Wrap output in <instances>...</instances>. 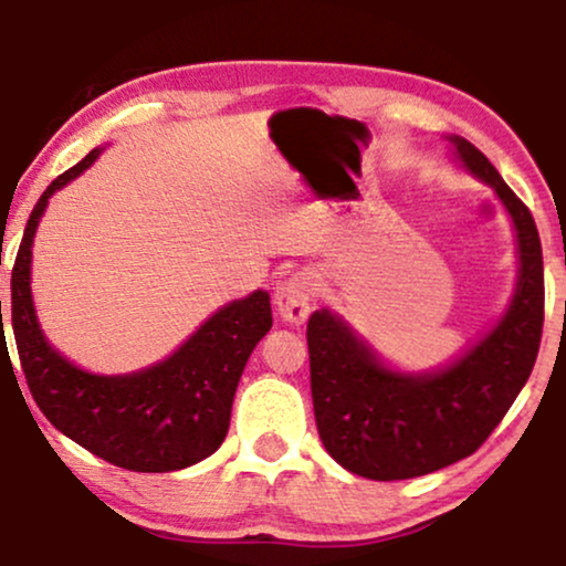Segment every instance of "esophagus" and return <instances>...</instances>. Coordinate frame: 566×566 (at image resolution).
<instances>
[{"label":"esophagus","instance_id":"esophagus-1","mask_svg":"<svg viewBox=\"0 0 566 566\" xmlns=\"http://www.w3.org/2000/svg\"><path fill=\"white\" fill-rule=\"evenodd\" d=\"M274 303L279 307V316L287 321V324H303L311 316L313 276L305 274V271H297V274L284 279L276 287Z\"/></svg>","mask_w":566,"mask_h":566}]
</instances>
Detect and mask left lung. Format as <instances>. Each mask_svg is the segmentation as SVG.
<instances>
[{
    "instance_id": "1",
    "label": "left lung",
    "mask_w": 566,
    "mask_h": 566,
    "mask_svg": "<svg viewBox=\"0 0 566 566\" xmlns=\"http://www.w3.org/2000/svg\"><path fill=\"white\" fill-rule=\"evenodd\" d=\"M460 161L496 190L520 245L514 300L481 345L452 368L405 376L328 311L307 321L311 391L326 452L370 481H405L447 468L481 449L502 423L535 366L543 334V253L533 213L496 167L464 138H449Z\"/></svg>"
}]
</instances>
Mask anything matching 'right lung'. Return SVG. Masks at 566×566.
Here are the masks:
<instances>
[{
    "instance_id": "1",
    "label": "right lung",
    "mask_w": 566,
    "mask_h": 566,
    "mask_svg": "<svg viewBox=\"0 0 566 566\" xmlns=\"http://www.w3.org/2000/svg\"><path fill=\"white\" fill-rule=\"evenodd\" d=\"M91 151L44 190L12 266V334L28 389L49 423L91 454L133 470L169 473L217 452L253 347L271 328L266 292L221 307L175 355L130 376H93L49 347L31 300V245L49 198L91 167ZM4 334V332H2Z\"/></svg>"
}]
</instances>
